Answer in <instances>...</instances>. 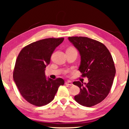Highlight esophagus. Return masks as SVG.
<instances>
[{"mask_svg":"<svg viewBox=\"0 0 129 129\" xmlns=\"http://www.w3.org/2000/svg\"><path fill=\"white\" fill-rule=\"evenodd\" d=\"M65 84H67V85H68V86L73 85V83H72L71 81H70V80H68V81H67V82H65Z\"/></svg>","mask_w":129,"mask_h":129,"instance_id":"obj_1","label":"esophagus"}]
</instances>
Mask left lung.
Returning <instances> with one entry per match:
<instances>
[{
    "mask_svg": "<svg viewBox=\"0 0 129 129\" xmlns=\"http://www.w3.org/2000/svg\"><path fill=\"white\" fill-rule=\"evenodd\" d=\"M68 39L80 53L79 70L87 77V83L77 81L73 83L80 88L75 99L80 105L91 107L99 103L110 92L116 69L110 52L103 43L86 37H69Z\"/></svg>",
    "mask_w": 129,
    "mask_h": 129,
    "instance_id": "obj_1",
    "label": "left lung"
}]
</instances>
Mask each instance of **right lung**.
<instances>
[{"label": "right lung", "mask_w": 129, "mask_h": 129, "mask_svg": "<svg viewBox=\"0 0 129 129\" xmlns=\"http://www.w3.org/2000/svg\"><path fill=\"white\" fill-rule=\"evenodd\" d=\"M64 38H48L38 40L23 47L19 53L13 71V80L26 101L36 106L52 102L58 88L63 85L61 78H46L45 68L56 47Z\"/></svg>", "instance_id": "1"}]
</instances>
